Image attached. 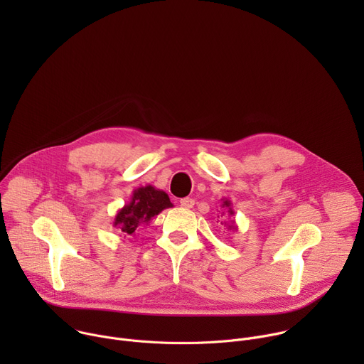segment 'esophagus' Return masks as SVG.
Segmentation results:
<instances>
[{"label":"esophagus","mask_w":364,"mask_h":364,"mask_svg":"<svg viewBox=\"0 0 364 364\" xmlns=\"http://www.w3.org/2000/svg\"><path fill=\"white\" fill-rule=\"evenodd\" d=\"M180 205L183 207V209H191V207L194 205V200L190 197H184L180 200Z\"/></svg>","instance_id":"obj_1"}]
</instances>
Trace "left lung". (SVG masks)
Wrapping results in <instances>:
<instances>
[{
  "label": "left lung",
  "instance_id": "left-lung-1",
  "mask_svg": "<svg viewBox=\"0 0 364 364\" xmlns=\"http://www.w3.org/2000/svg\"><path fill=\"white\" fill-rule=\"evenodd\" d=\"M222 209H225V212L222 213V216L223 215H228V216H233L235 215V210L232 209V201L229 200V198H222ZM223 225V223H222ZM228 225V230H237V225H236V222L235 220H230V223H228V222H225V226Z\"/></svg>",
  "mask_w": 364,
  "mask_h": 364
}]
</instances>
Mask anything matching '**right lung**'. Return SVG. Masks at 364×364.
Returning a JSON list of instances; mask_svg holds the SVG:
<instances>
[{
  "instance_id": "add662e5",
  "label": "right lung",
  "mask_w": 364,
  "mask_h": 364,
  "mask_svg": "<svg viewBox=\"0 0 364 364\" xmlns=\"http://www.w3.org/2000/svg\"><path fill=\"white\" fill-rule=\"evenodd\" d=\"M170 207H173V203L166 191L149 184L138 187L132 191L131 200L117 213L114 228L124 236H131L139 226L148 225L152 218Z\"/></svg>"
}]
</instances>
